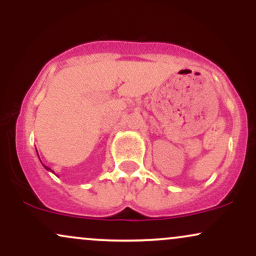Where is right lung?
Masks as SVG:
<instances>
[{"label": "right lung", "instance_id": "obj_1", "mask_svg": "<svg viewBox=\"0 0 256 256\" xmlns=\"http://www.w3.org/2000/svg\"><path fill=\"white\" fill-rule=\"evenodd\" d=\"M42 165H43V164H42ZM44 166V165H43ZM44 168H46V171H52V170L50 168H49V167H46V166H44ZM52 173H54V171H52Z\"/></svg>", "mask_w": 256, "mask_h": 256}]
</instances>
